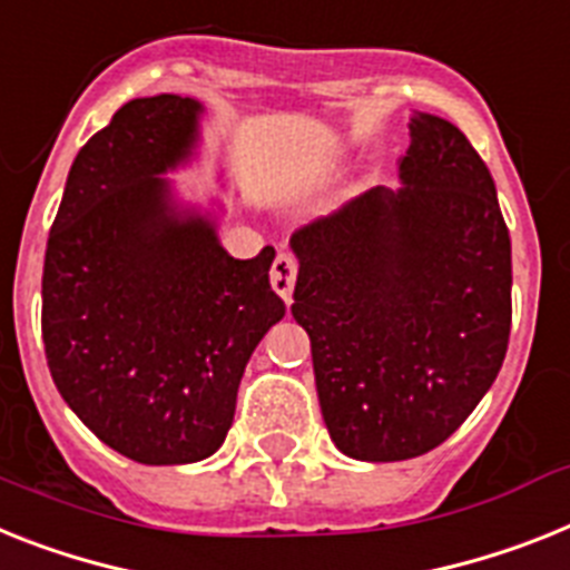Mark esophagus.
Instances as JSON below:
<instances>
[{"instance_id": "obj_1", "label": "esophagus", "mask_w": 570, "mask_h": 570, "mask_svg": "<svg viewBox=\"0 0 570 570\" xmlns=\"http://www.w3.org/2000/svg\"><path fill=\"white\" fill-rule=\"evenodd\" d=\"M295 275H298V263H295V257L281 252V255L275 257V263H272V289H275L286 304L293 301Z\"/></svg>"}]
</instances>
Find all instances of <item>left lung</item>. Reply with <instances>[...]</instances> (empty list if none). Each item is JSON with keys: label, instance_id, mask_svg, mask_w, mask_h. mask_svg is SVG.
<instances>
[{"label": "left lung", "instance_id": "1", "mask_svg": "<svg viewBox=\"0 0 570 570\" xmlns=\"http://www.w3.org/2000/svg\"><path fill=\"white\" fill-rule=\"evenodd\" d=\"M400 188L365 190L293 234V318L338 452L391 463L455 432L510 338V232L484 159L455 124L409 121Z\"/></svg>", "mask_w": 570, "mask_h": 570}]
</instances>
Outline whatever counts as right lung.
<instances>
[{"instance_id":"add662e5","label":"right lung","mask_w":570,"mask_h":570,"mask_svg":"<svg viewBox=\"0 0 570 570\" xmlns=\"http://www.w3.org/2000/svg\"><path fill=\"white\" fill-rule=\"evenodd\" d=\"M205 107L124 104L71 161L42 266V342L69 409L147 466L212 458L266 330L284 318L275 248L237 261L223 205L185 203L167 174L194 165Z\"/></svg>"}]
</instances>
